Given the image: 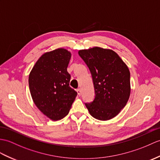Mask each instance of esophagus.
<instances>
[{
	"label": "esophagus",
	"instance_id": "34e87169",
	"mask_svg": "<svg viewBox=\"0 0 160 160\" xmlns=\"http://www.w3.org/2000/svg\"><path fill=\"white\" fill-rule=\"evenodd\" d=\"M76 91H77V92H78V95L79 96H80V95H81V91H80V88H78L77 90H76Z\"/></svg>",
	"mask_w": 160,
	"mask_h": 160
}]
</instances>
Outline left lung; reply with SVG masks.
Masks as SVG:
<instances>
[{
    "mask_svg": "<svg viewBox=\"0 0 160 160\" xmlns=\"http://www.w3.org/2000/svg\"><path fill=\"white\" fill-rule=\"evenodd\" d=\"M90 69L95 91L94 101L86 103L92 117L112 119L127 104L131 92L130 72L114 51L93 47L78 51Z\"/></svg>",
    "mask_w": 160,
    "mask_h": 160,
    "instance_id": "8db88e82",
    "label": "left lung"
}]
</instances>
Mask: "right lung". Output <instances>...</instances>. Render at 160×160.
Returning a JSON list of instances; mask_svg holds the SVG:
<instances>
[{
    "label": "right lung",
    "mask_w": 160,
    "mask_h": 160,
    "mask_svg": "<svg viewBox=\"0 0 160 160\" xmlns=\"http://www.w3.org/2000/svg\"><path fill=\"white\" fill-rule=\"evenodd\" d=\"M72 53L58 48L42 54L28 77L30 92L38 108L52 121L68 114L77 92L69 87L68 67Z\"/></svg>",
    "instance_id": "1"
}]
</instances>
